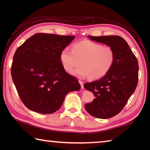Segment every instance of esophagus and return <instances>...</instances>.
<instances>
[{"label": "esophagus", "instance_id": "obj_1", "mask_svg": "<svg viewBox=\"0 0 150 150\" xmlns=\"http://www.w3.org/2000/svg\"><path fill=\"white\" fill-rule=\"evenodd\" d=\"M79 83H80L81 88H84V83H83V82H82V81H79Z\"/></svg>", "mask_w": 150, "mask_h": 150}]
</instances>
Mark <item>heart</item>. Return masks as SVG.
<instances>
[{"label": "heart", "instance_id": "heart-1", "mask_svg": "<svg viewBox=\"0 0 150 150\" xmlns=\"http://www.w3.org/2000/svg\"><path fill=\"white\" fill-rule=\"evenodd\" d=\"M59 59L63 69L68 73L80 63L81 66L72 72L81 77L89 76L91 79H99L107 74L115 62V52L110 45L83 40L67 47L60 53Z\"/></svg>", "mask_w": 150, "mask_h": 150}]
</instances>
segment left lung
I'll return each mask as SVG.
<instances>
[{
    "label": "left lung",
    "instance_id": "obj_1",
    "mask_svg": "<svg viewBox=\"0 0 150 150\" xmlns=\"http://www.w3.org/2000/svg\"><path fill=\"white\" fill-rule=\"evenodd\" d=\"M88 38L110 45L115 52V62L107 74L99 80L84 84L86 89L95 96L92 102L85 104L86 110L94 117L107 119L118 115L135 91L138 81V59L120 36Z\"/></svg>",
    "mask_w": 150,
    "mask_h": 150
}]
</instances>
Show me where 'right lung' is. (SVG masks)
Returning a JSON list of instances; mask_svg holds the SVG:
<instances>
[{
  "instance_id": "obj_1",
  "label": "right lung",
  "mask_w": 150,
  "mask_h": 150,
  "mask_svg": "<svg viewBox=\"0 0 150 150\" xmlns=\"http://www.w3.org/2000/svg\"><path fill=\"white\" fill-rule=\"evenodd\" d=\"M73 35L38 33L17 48L11 75L18 94L28 108L41 114L59 110L68 93L79 91L78 80L69 75L59 55Z\"/></svg>"
}]
</instances>
